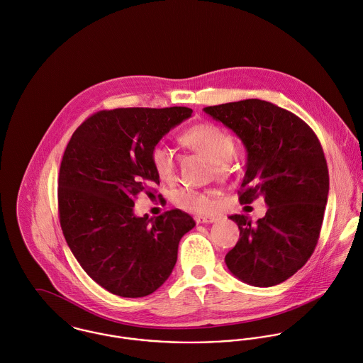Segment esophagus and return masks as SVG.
<instances>
[{
  "label": "esophagus",
  "mask_w": 363,
  "mask_h": 363,
  "mask_svg": "<svg viewBox=\"0 0 363 363\" xmlns=\"http://www.w3.org/2000/svg\"><path fill=\"white\" fill-rule=\"evenodd\" d=\"M218 218H215V216H196L195 218V221L199 224V223H213V221H216Z\"/></svg>",
  "instance_id": "esophagus-1"
}]
</instances>
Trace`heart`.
Wrapping results in <instances>:
<instances>
[{"instance_id":"heart-1","label":"heart","mask_w":363,"mask_h":363,"mask_svg":"<svg viewBox=\"0 0 363 363\" xmlns=\"http://www.w3.org/2000/svg\"><path fill=\"white\" fill-rule=\"evenodd\" d=\"M179 140L188 148L211 160L218 175H225L230 172L231 162L235 154V143L233 135L224 128L212 122L196 123L185 129L179 136ZM150 162L155 174L162 181L174 179L177 161L174 151L168 145L164 143L152 145L150 151ZM174 203L178 208L199 216L212 215L218 208L215 194L201 192L191 188H181L175 191Z\"/></svg>"}]
</instances>
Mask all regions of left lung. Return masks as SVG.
<instances>
[{
    "instance_id": "left-lung-1",
    "label": "left lung",
    "mask_w": 363,
    "mask_h": 363,
    "mask_svg": "<svg viewBox=\"0 0 363 363\" xmlns=\"http://www.w3.org/2000/svg\"><path fill=\"white\" fill-rule=\"evenodd\" d=\"M247 148L240 203L262 196L268 211L257 224L244 215L240 240L224 258L240 281L269 288L294 275L311 257L330 189L328 167L313 129L289 111L261 99L203 108Z\"/></svg>"
}]
</instances>
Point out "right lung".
<instances>
[{
  "label": "right lung",
  "instance_id": "obj_1",
  "mask_svg": "<svg viewBox=\"0 0 363 363\" xmlns=\"http://www.w3.org/2000/svg\"><path fill=\"white\" fill-rule=\"evenodd\" d=\"M192 115L185 106L99 111L74 132L59 172V218L81 268L104 289L143 297L171 275L178 244L195 227L172 209L136 218L135 199L160 184L150 151Z\"/></svg>",
  "mask_w": 363,
  "mask_h": 363
}]
</instances>
